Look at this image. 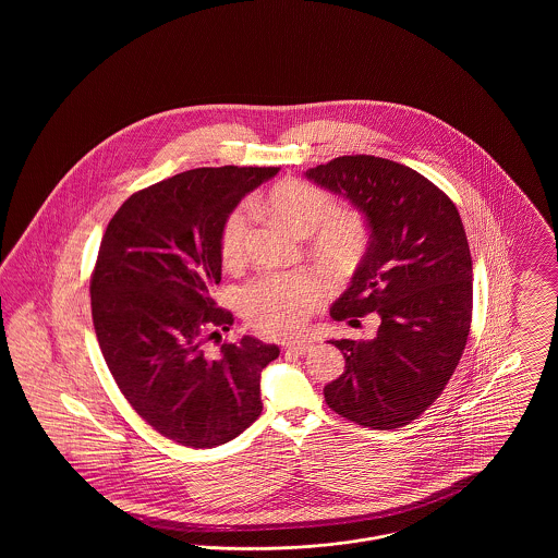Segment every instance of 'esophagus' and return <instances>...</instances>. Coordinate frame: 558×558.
Instances as JSON below:
<instances>
[{
	"label": "esophagus",
	"instance_id": "esophagus-1",
	"mask_svg": "<svg viewBox=\"0 0 558 558\" xmlns=\"http://www.w3.org/2000/svg\"><path fill=\"white\" fill-rule=\"evenodd\" d=\"M310 349H312L310 341H301V343H291V345L284 347L287 353H296V355H303V353H307Z\"/></svg>",
	"mask_w": 558,
	"mask_h": 558
}]
</instances>
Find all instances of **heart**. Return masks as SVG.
<instances>
[{"label":"heart","instance_id":"obj_1","mask_svg":"<svg viewBox=\"0 0 558 558\" xmlns=\"http://www.w3.org/2000/svg\"><path fill=\"white\" fill-rule=\"evenodd\" d=\"M291 232L312 234V248L332 271L357 266L368 246L366 219L351 209H337V198L312 182L287 178L269 187L259 203ZM251 236V211L236 207L223 219L219 257L223 267H239ZM326 299V287L312 274H267L253 280L242 294L240 307L251 326L267 335H299L312 312Z\"/></svg>","mask_w":558,"mask_h":558}]
</instances>
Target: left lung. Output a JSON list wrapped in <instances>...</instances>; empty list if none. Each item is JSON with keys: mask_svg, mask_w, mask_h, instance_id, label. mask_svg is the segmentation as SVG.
Returning <instances> with one entry per match:
<instances>
[{"mask_svg": "<svg viewBox=\"0 0 558 558\" xmlns=\"http://www.w3.org/2000/svg\"><path fill=\"white\" fill-rule=\"evenodd\" d=\"M345 196L371 244L332 319L380 318L372 341H328L345 372L324 387L328 408L378 430L416 421L441 396L471 330L473 262L456 205L418 171L372 155L339 157L305 171Z\"/></svg>", "mask_w": 558, "mask_h": 558, "instance_id": "1", "label": "left lung"}]
</instances>
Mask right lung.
I'll return each mask as SVG.
<instances>
[{"label": "right lung", "instance_id": "add662e5", "mask_svg": "<svg viewBox=\"0 0 558 558\" xmlns=\"http://www.w3.org/2000/svg\"><path fill=\"white\" fill-rule=\"evenodd\" d=\"M280 167H201L132 194L108 221L92 274V318L108 371L133 410L167 439L215 448L262 410V371L280 355L230 330L217 307L219 232L242 196Z\"/></svg>", "mask_w": 558, "mask_h": 558}]
</instances>
